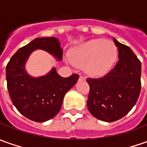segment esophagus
<instances>
[{"label":"esophagus","instance_id":"esophagus-1","mask_svg":"<svg viewBox=\"0 0 147 147\" xmlns=\"http://www.w3.org/2000/svg\"><path fill=\"white\" fill-rule=\"evenodd\" d=\"M79 79L80 80V81H84V80H85V79H86V78H85L84 76H83V75H80Z\"/></svg>","mask_w":147,"mask_h":147}]
</instances>
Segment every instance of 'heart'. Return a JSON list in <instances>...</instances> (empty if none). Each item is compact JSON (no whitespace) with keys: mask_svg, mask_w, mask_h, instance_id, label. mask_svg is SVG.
Segmentation results:
<instances>
[{"mask_svg":"<svg viewBox=\"0 0 147 147\" xmlns=\"http://www.w3.org/2000/svg\"><path fill=\"white\" fill-rule=\"evenodd\" d=\"M116 58L117 50L115 44L103 39L89 40L69 52L71 63L79 68H84L85 73L92 77L106 74Z\"/></svg>","mask_w":147,"mask_h":147,"instance_id":"heart-1","label":"heart"}]
</instances>
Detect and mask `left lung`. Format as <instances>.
<instances>
[{"label":"left lung","mask_w":147,"mask_h":147,"mask_svg":"<svg viewBox=\"0 0 147 147\" xmlns=\"http://www.w3.org/2000/svg\"><path fill=\"white\" fill-rule=\"evenodd\" d=\"M119 61L105 76L87 79L88 110L100 121L113 122L127 115L139 98L142 63L130 47L113 38Z\"/></svg>","instance_id":"1"}]
</instances>
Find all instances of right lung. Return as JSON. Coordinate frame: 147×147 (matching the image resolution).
I'll list each match as a JSON object with an SVG mask.
<instances>
[{"mask_svg":"<svg viewBox=\"0 0 147 147\" xmlns=\"http://www.w3.org/2000/svg\"><path fill=\"white\" fill-rule=\"evenodd\" d=\"M37 49L44 50L62 60L63 49L56 37H38L21 47L6 65L7 89L17 110L27 119L44 122L53 118L61 109L65 94L78 81L79 75L61 77L53 68L47 74L34 78L25 69L30 54Z\"/></svg>","mask_w":147,"mask_h":147,"instance_id":"1","label":"right lung"}]
</instances>
